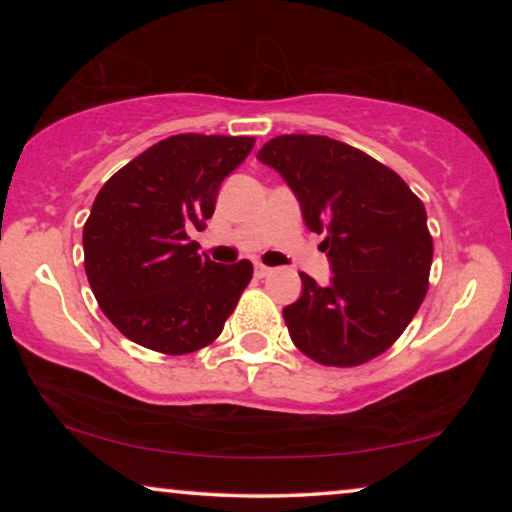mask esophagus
<instances>
[{
	"instance_id": "1",
	"label": "esophagus",
	"mask_w": 512,
	"mask_h": 512,
	"mask_svg": "<svg viewBox=\"0 0 512 512\" xmlns=\"http://www.w3.org/2000/svg\"><path fill=\"white\" fill-rule=\"evenodd\" d=\"M272 272V268H268V265H263V263H256V275L258 277H268Z\"/></svg>"
}]
</instances>
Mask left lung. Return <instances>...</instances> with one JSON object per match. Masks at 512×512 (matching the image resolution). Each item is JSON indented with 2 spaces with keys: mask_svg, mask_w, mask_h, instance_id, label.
Masks as SVG:
<instances>
[{
  "mask_svg": "<svg viewBox=\"0 0 512 512\" xmlns=\"http://www.w3.org/2000/svg\"><path fill=\"white\" fill-rule=\"evenodd\" d=\"M300 202L305 226L324 235L333 277L284 307L300 352L324 366H361L394 345L429 289L433 240L426 209L387 165L338 139L282 135L258 151Z\"/></svg>",
  "mask_w": 512,
  "mask_h": 512,
  "instance_id": "left-lung-1",
  "label": "left lung"
}]
</instances>
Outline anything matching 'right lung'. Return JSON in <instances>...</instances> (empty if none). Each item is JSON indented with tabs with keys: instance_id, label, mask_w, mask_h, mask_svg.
<instances>
[{
	"instance_id": "1",
	"label": "right lung",
	"mask_w": 512,
	"mask_h": 512,
	"mask_svg": "<svg viewBox=\"0 0 512 512\" xmlns=\"http://www.w3.org/2000/svg\"><path fill=\"white\" fill-rule=\"evenodd\" d=\"M251 149V137L174 135L100 188L83 226V263L102 312L128 340L179 356L221 335L254 265L209 261L188 230L205 228L221 181Z\"/></svg>"
}]
</instances>
